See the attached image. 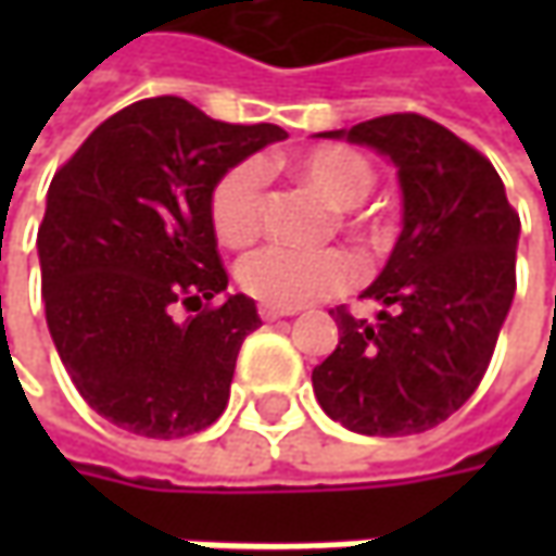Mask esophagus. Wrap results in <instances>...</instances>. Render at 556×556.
I'll list each match as a JSON object with an SVG mask.
<instances>
[{"label":"esophagus","mask_w":556,"mask_h":556,"mask_svg":"<svg viewBox=\"0 0 556 556\" xmlns=\"http://www.w3.org/2000/svg\"><path fill=\"white\" fill-rule=\"evenodd\" d=\"M293 312L296 309H281V306H268V303H263V306H260V318H263V321H278V318H288Z\"/></svg>","instance_id":"1"}]
</instances>
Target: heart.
<instances>
[{
    "label": "heart",
    "instance_id": "b5f03b06",
    "mask_svg": "<svg viewBox=\"0 0 556 556\" xmlns=\"http://www.w3.org/2000/svg\"><path fill=\"white\" fill-rule=\"evenodd\" d=\"M288 169L293 179L309 185L312 191L331 203L337 225H343L358 244L380 250L390 241V219L362 206L377 185V169L362 151L328 141L290 157ZM206 210L210 225L225 247L253 244L266 219V173L260 161H238L228 166L210 188ZM355 275L358 268L346 250H293L268 244L241 260L238 285L260 303L296 309L312 300L346 290Z\"/></svg>",
    "mask_w": 556,
    "mask_h": 556
}]
</instances>
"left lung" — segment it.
I'll return each mask as SVG.
<instances>
[{"label": "left lung", "instance_id": "8db88e82", "mask_svg": "<svg viewBox=\"0 0 556 556\" xmlns=\"http://www.w3.org/2000/svg\"><path fill=\"white\" fill-rule=\"evenodd\" d=\"M346 139L399 166L405 219L390 263L362 293L380 303L377 318L331 309L340 343L312 371V390L353 433L412 437L480 387L517 290L520 216L489 157L437 119L383 114Z\"/></svg>", "mask_w": 556, "mask_h": 556}]
</instances>
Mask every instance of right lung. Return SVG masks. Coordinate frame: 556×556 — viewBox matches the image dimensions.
Returning a JSON list of instances; mask_svg holds the SVG:
<instances>
[{"instance_id": "add662e5", "label": "right lung", "mask_w": 556, "mask_h": 556, "mask_svg": "<svg viewBox=\"0 0 556 556\" xmlns=\"http://www.w3.org/2000/svg\"><path fill=\"white\" fill-rule=\"evenodd\" d=\"M275 123H223L179 96L108 117L54 173L36 235L54 350L79 395L123 430L179 439L228 405L235 362L263 321L223 300L228 271L210 188L271 141Z\"/></svg>"}]
</instances>
